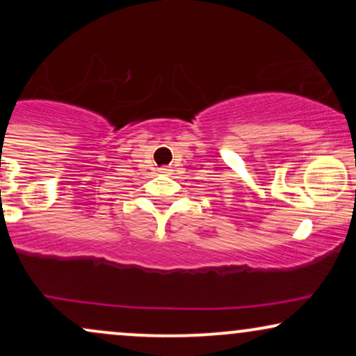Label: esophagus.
<instances>
[{"instance_id":"34e87169","label":"esophagus","mask_w":356,"mask_h":356,"mask_svg":"<svg viewBox=\"0 0 356 356\" xmlns=\"http://www.w3.org/2000/svg\"><path fill=\"white\" fill-rule=\"evenodd\" d=\"M162 170V172H169V169H165V167H164V169H161Z\"/></svg>"}]
</instances>
